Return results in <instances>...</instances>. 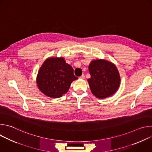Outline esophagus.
Here are the masks:
<instances>
[{"instance_id": "1", "label": "esophagus", "mask_w": 152, "mask_h": 152, "mask_svg": "<svg viewBox=\"0 0 152 152\" xmlns=\"http://www.w3.org/2000/svg\"><path fill=\"white\" fill-rule=\"evenodd\" d=\"M79 78L80 79H83L84 78H85V75L83 74V75H82L80 77H79Z\"/></svg>"}]
</instances>
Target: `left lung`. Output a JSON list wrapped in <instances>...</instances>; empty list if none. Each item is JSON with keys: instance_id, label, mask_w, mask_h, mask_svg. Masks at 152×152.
Instances as JSON below:
<instances>
[{"instance_id": "8db88e82", "label": "left lung", "mask_w": 152, "mask_h": 152, "mask_svg": "<svg viewBox=\"0 0 152 152\" xmlns=\"http://www.w3.org/2000/svg\"><path fill=\"white\" fill-rule=\"evenodd\" d=\"M88 69L91 77L88 79V82L92 93L96 97L105 99L118 90L120 76L113 63L101 59L93 60Z\"/></svg>"}]
</instances>
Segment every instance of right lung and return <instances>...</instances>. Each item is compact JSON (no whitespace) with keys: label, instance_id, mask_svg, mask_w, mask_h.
<instances>
[{"label":"right lung","instance_id":"add662e5","mask_svg":"<svg viewBox=\"0 0 152 152\" xmlns=\"http://www.w3.org/2000/svg\"><path fill=\"white\" fill-rule=\"evenodd\" d=\"M77 79L73 74V69L64 58L52 57L48 58L40 67L37 84L46 96L59 98L68 91L72 82Z\"/></svg>","mask_w":152,"mask_h":152}]
</instances>
